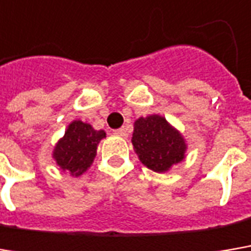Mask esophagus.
Wrapping results in <instances>:
<instances>
[{
    "label": "esophagus",
    "mask_w": 251,
    "mask_h": 251,
    "mask_svg": "<svg viewBox=\"0 0 251 251\" xmlns=\"http://www.w3.org/2000/svg\"><path fill=\"white\" fill-rule=\"evenodd\" d=\"M115 135L116 136H121V138H126L127 136V130H126V127H121V129L115 130Z\"/></svg>",
    "instance_id": "esophagus-1"
}]
</instances>
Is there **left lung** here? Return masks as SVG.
Instances as JSON below:
<instances>
[{
    "instance_id": "obj_1",
    "label": "left lung",
    "mask_w": 251,
    "mask_h": 251,
    "mask_svg": "<svg viewBox=\"0 0 251 251\" xmlns=\"http://www.w3.org/2000/svg\"><path fill=\"white\" fill-rule=\"evenodd\" d=\"M133 151L148 169L163 173L186 157L183 135L160 115L139 118L133 124Z\"/></svg>"
}]
</instances>
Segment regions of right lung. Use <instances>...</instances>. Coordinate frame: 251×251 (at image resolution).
Returning <instances> with one entry per match:
<instances>
[{"mask_svg": "<svg viewBox=\"0 0 251 251\" xmlns=\"http://www.w3.org/2000/svg\"><path fill=\"white\" fill-rule=\"evenodd\" d=\"M103 138H106L105 130H96L92 125L79 119L72 121L65 135L56 142L52 157L64 172L78 177L94 163L98 145Z\"/></svg>", "mask_w": 251, "mask_h": 251, "instance_id": "obj_1", "label": "right lung"}]
</instances>
